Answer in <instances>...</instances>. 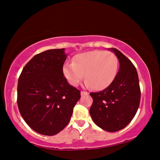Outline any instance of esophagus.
<instances>
[{
  "instance_id": "1",
  "label": "esophagus",
  "mask_w": 160,
  "mask_h": 160,
  "mask_svg": "<svg viewBox=\"0 0 160 160\" xmlns=\"http://www.w3.org/2000/svg\"><path fill=\"white\" fill-rule=\"evenodd\" d=\"M88 94L89 92H86V91H82V92H81V95H82V96H84V95H87Z\"/></svg>"
}]
</instances>
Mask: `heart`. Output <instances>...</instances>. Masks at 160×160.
<instances>
[{
  "label": "heart",
  "instance_id": "1",
  "mask_svg": "<svg viewBox=\"0 0 160 160\" xmlns=\"http://www.w3.org/2000/svg\"><path fill=\"white\" fill-rule=\"evenodd\" d=\"M119 61L110 51H90L76 55L73 63H65L63 73L72 86H77L83 78L86 86L103 90L110 85L117 76Z\"/></svg>",
  "mask_w": 160,
  "mask_h": 160
}]
</instances>
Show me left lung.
Wrapping results in <instances>:
<instances>
[{
    "mask_svg": "<svg viewBox=\"0 0 160 160\" xmlns=\"http://www.w3.org/2000/svg\"><path fill=\"white\" fill-rule=\"evenodd\" d=\"M120 68L113 82L102 91L90 92L93 102L90 109L92 121L102 129L115 132L123 129L136 115L140 101L138 72L132 62L116 48Z\"/></svg>",
    "mask_w": 160,
    "mask_h": 160,
    "instance_id": "left-lung-1",
    "label": "left lung"
}]
</instances>
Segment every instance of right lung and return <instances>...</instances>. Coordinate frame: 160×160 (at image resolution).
<instances>
[{
  "mask_svg": "<svg viewBox=\"0 0 160 160\" xmlns=\"http://www.w3.org/2000/svg\"><path fill=\"white\" fill-rule=\"evenodd\" d=\"M65 48L35 55L18 79V105L26 123L37 133L52 136L69 123L80 90L68 84L63 74Z\"/></svg>",
  "mask_w": 160,
  "mask_h": 160,
  "instance_id": "1",
  "label": "right lung"
}]
</instances>
